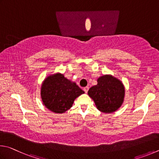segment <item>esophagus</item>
Listing matches in <instances>:
<instances>
[{
    "mask_svg": "<svg viewBox=\"0 0 159 159\" xmlns=\"http://www.w3.org/2000/svg\"><path fill=\"white\" fill-rule=\"evenodd\" d=\"M83 90L84 91L85 93H87L88 91H89V87H84V89H83Z\"/></svg>",
    "mask_w": 159,
    "mask_h": 159,
    "instance_id": "34e87169",
    "label": "esophagus"
}]
</instances>
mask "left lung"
<instances>
[{
    "mask_svg": "<svg viewBox=\"0 0 159 159\" xmlns=\"http://www.w3.org/2000/svg\"><path fill=\"white\" fill-rule=\"evenodd\" d=\"M98 84L89 89L88 95L93 100L97 109L104 113H112L123 104L125 88L120 80L111 75L97 80Z\"/></svg>",
    "mask_w": 159,
    "mask_h": 159,
    "instance_id": "8db88e82",
    "label": "left lung"
}]
</instances>
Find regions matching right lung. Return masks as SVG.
I'll use <instances>...</instances> for the list:
<instances>
[{"label": "right lung", "mask_w": 159, "mask_h": 159, "mask_svg": "<svg viewBox=\"0 0 159 159\" xmlns=\"http://www.w3.org/2000/svg\"><path fill=\"white\" fill-rule=\"evenodd\" d=\"M84 93L75 82L59 72L49 75L42 83L40 95L44 106L54 113L66 112L74 101Z\"/></svg>", "instance_id": "right-lung-1"}]
</instances>
